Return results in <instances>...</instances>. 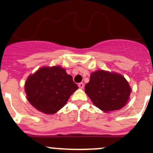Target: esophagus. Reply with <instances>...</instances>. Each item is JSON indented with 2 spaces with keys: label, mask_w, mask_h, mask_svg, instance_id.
Wrapping results in <instances>:
<instances>
[{
  "label": "esophagus",
  "mask_w": 153,
  "mask_h": 153,
  "mask_svg": "<svg viewBox=\"0 0 153 153\" xmlns=\"http://www.w3.org/2000/svg\"><path fill=\"white\" fill-rule=\"evenodd\" d=\"M78 87H79L80 88H83V87H84V84H83V83H78Z\"/></svg>",
  "instance_id": "obj_1"
}]
</instances>
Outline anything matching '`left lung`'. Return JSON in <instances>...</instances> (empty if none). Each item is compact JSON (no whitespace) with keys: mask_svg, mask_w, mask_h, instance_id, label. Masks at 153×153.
Returning <instances> with one entry per match:
<instances>
[{"mask_svg":"<svg viewBox=\"0 0 153 153\" xmlns=\"http://www.w3.org/2000/svg\"><path fill=\"white\" fill-rule=\"evenodd\" d=\"M131 91L123 75L102 70L91 74L89 82L85 85V92L94 105L105 112L125 106Z\"/></svg>","mask_w":153,"mask_h":153,"instance_id":"8db88e82","label":"left lung"}]
</instances>
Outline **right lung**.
I'll return each instance as SVG.
<instances>
[{"mask_svg":"<svg viewBox=\"0 0 153 153\" xmlns=\"http://www.w3.org/2000/svg\"><path fill=\"white\" fill-rule=\"evenodd\" d=\"M78 88L73 77L60 66L44 67L30 75L25 85L27 99L45 114H54Z\"/></svg>","mask_w":153,"mask_h":153,"instance_id":"add662e5","label":"right lung"}]
</instances>
